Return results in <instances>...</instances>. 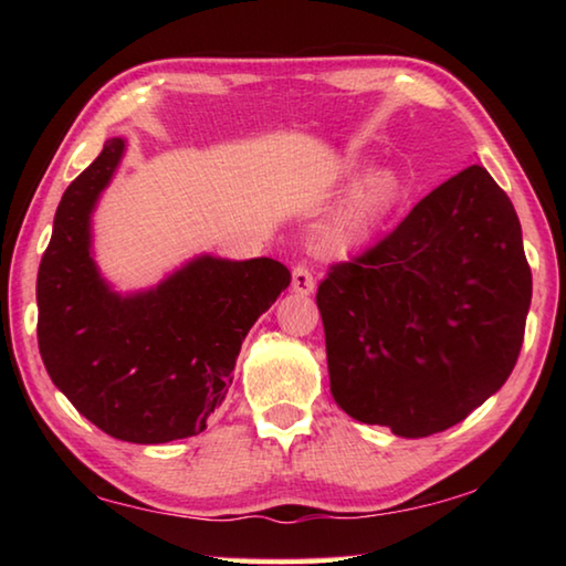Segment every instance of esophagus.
<instances>
[{
	"label": "esophagus",
	"mask_w": 566,
	"mask_h": 566,
	"mask_svg": "<svg viewBox=\"0 0 566 566\" xmlns=\"http://www.w3.org/2000/svg\"><path fill=\"white\" fill-rule=\"evenodd\" d=\"M292 292L302 294V296L314 292V276L304 264H296L292 270Z\"/></svg>",
	"instance_id": "1"
}]
</instances>
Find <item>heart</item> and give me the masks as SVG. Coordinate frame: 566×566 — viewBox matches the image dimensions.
<instances>
[{"instance_id":"1","label":"heart","mask_w":566,"mask_h":566,"mask_svg":"<svg viewBox=\"0 0 566 566\" xmlns=\"http://www.w3.org/2000/svg\"><path fill=\"white\" fill-rule=\"evenodd\" d=\"M401 181L397 171L387 167L371 169L367 177L352 187L342 205L324 219L317 234L324 254L342 256L361 247L377 232L385 217L397 205Z\"/></svg>"}]
</instances>
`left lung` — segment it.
I'll return each instance as SVG.
<instances>
[{
	"label": "left lung",
	"mask_w": 566,
	"mask_h": 566,
	"mask_svg": "<svg viewBox=\"0 0 566 566\" xmlns=\"http://www.w3.org/2000/svg\"><path fill=\"white\" fill-rule=\"evenodd\" d=\"M532 302L522 227L472 165L317 290L332 397L364 424L429 437L512 375Z\"/></svg>",
	"instance_id": "obj_1"
}]
</instances>
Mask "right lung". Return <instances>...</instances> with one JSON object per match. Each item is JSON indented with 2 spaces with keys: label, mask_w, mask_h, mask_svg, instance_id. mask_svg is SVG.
<instances>
[{
  "label": "right lung",
  "mask_w": 566,
  "mask_h": 566,
  "mask_svg": "<svg viewBox=\"0 0 566 566\" xmlns=\"http://www.w3.org/2000/svg\"><path fill=\"white\" fill-rule=\"evenodd\" d=\"M122 137L56 207L36 274V339L54 387L114 439L195 437L222 405L247 332L292 282L270 256L202 254L145 292L119 294L92 254V212L124 157Z\"/></svg>",
  "instance_id": "right-lung-1"
}]
</instances>
